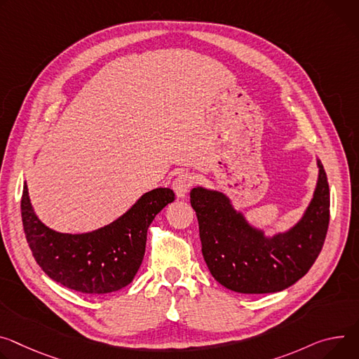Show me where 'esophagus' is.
I'll return each instance as SVG.
<instances>
[{
  "instance_id": "obj_1",
  "label": "esophagus",
  "mask_w": 359,
  "mask_h": 359,
  "mask_svg": "<svg viewBox=\"0 0 359 359\" xmlns=\"http://www.w3.org/2000/svg\"><path fill=\"white\" fill-rule=\"evenodd\" d=\"M193 182H194V177H193L190 173H182V175H179V176L175 179V182H173V190H175L176 196H177L179 199H183V198L186 196L189 189H190L191 184H193Z\"/></svg>"
}]
</instances>
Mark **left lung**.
I'll return each instance as SVG.
<instances>
[{"mask_svg": "<svg viewBox=\"0 0 359 359\" xmlns=\"http://www.w3.org/2000/svg\"><path fill=\"white\" fill-rule=\"evenodd\" d=\"M312 199L289 229L268 235L235 208L226 193L193 187L202 253L212 276L239 293H272L298 282L316 260L330 224V186L316 157Z\"/></svg>", "mask_w": 359, "mask_h": 359, "instance_id": "left-lung-1", "label": "left lung"}]
</instances>
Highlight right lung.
<instances>
[{"label": "right lung", "instance_id": "1", "mask_svg": "<svg viewBox=\"0 0 359 359\" xmlns=\"http://www.w3.org/2000/svg\"><path fill=\"white\" fill-rule=\"evenodd\" d=\"M173 201L172 189L157 187L100 229L64 233L37 216L24 183L21 217L32 256L53 280L77 292L103 295L135 279L144 256L149 226Z\"/></svg>", "mask_w": 359, "mask_h": 359}]
</instances>
